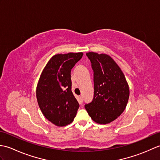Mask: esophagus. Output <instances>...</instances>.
I'll return each instance as SVG.
<instances>
[{"label":"esophagus","mask_w":160,"mask_h":160,"mask_svg":"<svg viewBox=\"0 0 160 160\" xmlns=\"http://www.w3.org/2000/svg\"><path fill=\"white\" fill-rule=\"evenodd\" d=\"M82 102H83V100H82V96H79V97H78V102H79V104H82Z\"/></svg>","instance_id":"obj_1"}]
</instances>
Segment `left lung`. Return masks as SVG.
<instances>
[{
    "label": "left lung",
    "mask_w": 160,
    "mask_h": 160,
    "mask_svg": "<svg viewBox=\"0 0 160 160\" xmlns=\"http://www.w3.org/2000/svg\"><path fill=\"white\" fill-rule=\"evenodd\" d=\"M93 70L94 97L85 108L96 123L107 124L123 113L129 98V87L121 69L104 53L88 52Z\"/></svg>",
    "instance_id": "1"
}]
</instances>
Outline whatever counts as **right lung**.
<instances>
[{"label": "right lung", "mask_w": 160, "mask_h": 160, "mask_svg": "<svg viewBox=\"0 0 160 160\" xmlns=\"http://www.w3.org/2000/svg\"><path fill=\"white\" fill-rule=\"evenodd\" d=\"M82 52L59 53L47 63L36 87V98L42 114L58 127L71 124L79 104L71 91V71Z\"/></svg>", "instance_id": "add662e5"}]
</instances>
